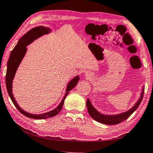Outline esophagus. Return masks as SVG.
<instances>
[{
	"instance_id": "34e87169",
	"label": "esophagus",
	"mask_w": 153,
	"mask_h": 153,
	"mask_svg": "<svg viewBox=\"0 0 153 153\" xmlns=\"http://www.w3.org/2000/svg\"><path fill=\"white\" fill-rule=\"evenodd\" d=\"M86 75H88V74H86Z\"/></svg>"
}]
</instances>
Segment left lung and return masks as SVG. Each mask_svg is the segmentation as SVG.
<instances>
[{
	"label": "left lung",
	"instance_id": "1",
	"mask_svg": "<svg viewBox=\"0 0 153 153\" xmlns=\"http://www.w3.org/2000/svg\"><path fill=\"white\" fill-rule=\"evenodd\" d=\"M144 91V87L143 86V88H142L140 97L138 101L135 103V105L130 109L126 111V112L120 114H116V115H105V114H102L98 112L93 107L89 99H88L86 101V107L88 108V111L90 117L92 119H94V120L98 121V122L106 124V125H115V124H118L122 122L124 120H127L136 110V108L139 107V105L140 104L142 100V98H143Z\"/></svg>",
	"mask_w": 153,
	"mask_h": 153
}]
</instances>
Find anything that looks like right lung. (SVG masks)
<instances>
[{
    "mask_svg": "<svg viewBox=\"0 0 153 153\" xmlns=\"http://www.w3.org/2000/svg\"><path fill=\"white\" fill-rule=\"evenodd\" d=\"M51 29L49 27H45V26H38L34 28H32V30L24 34L20 38L19 40L18 41L17 45L15 46L13 50L11 51V54H10L9 59L7 62V70L6 74V77H5V82H6V87L7 92L9 95L10 98L12 100L13 103L16 107V108L21 113L24 115L26 117L31 118V119H35V120H44V119L50 118L52 117H54L57 115V114L60 112L61 110L63 107L64 100L65 99L67 94H69V92L72 90L76 86L77 82H78L79 77L78 76L75 77L74 78L70 80L67 84V86L66 88V92L65 94L64 97L57 107H56L55 109L52 110L51 111H48L47 113H45L42 114H32L30 113L25 112L21 108L15 100V98L13 97L12 92V84L13 80L15 77V73L17 70L18 67L22 62L23 58L24 57L27 52V45H29L30 43H32L33 40L37 39L40 36H42L45 34H47V33H50Z\"/></svg>",
    "mask_w": 153,
    "mask_h": 153,
    "instance_id": "add662e5",
    "label": "right lung"
}]
</instances>
